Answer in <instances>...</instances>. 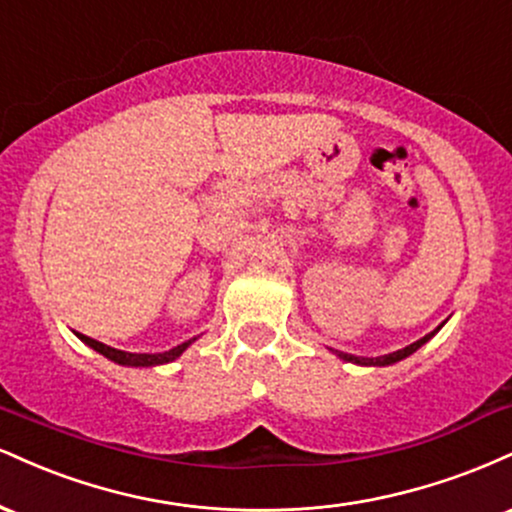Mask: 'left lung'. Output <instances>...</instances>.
Masks as SVG:
<instances>
[{
	"mask_svg": "<svg viewBox=\"0 0 512 512\" xmlns=\"http://www.w3.org/2000/svg\"><path fill=\"white\" fill-rule=\"evenodd\" d=\"M433 334H436V332L426 334V337H421L419 342H414V344L404 346V349H399V351H392V354H385V356H375V358H368V356H354V354H344V351H337V356H339V358H344V361L358 363V366H390V363H397V361H402V358H407L409 354H414V351L419 349V346H424V344L428 342V339L433 337Z\"/></svg>",
	"mask_w": 512,
	"mask_h": 512,
	"instance_id": "8db88e82",
	"label": "left lung"
}]
</instances>
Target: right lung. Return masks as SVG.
Wrapping results in <instances>:
<instances>
[{
	"mask_svg": "<svg viewBox=\"0 0 512 512\" xmlns=\"http://www.w3.org/2000/svg\"><path fill=\"white\" fill-rule=\"evenodd\" d=\"M79 337H81V342H86L91 349H96L98 354H103L105 358H110V361H115V363H122V366H161V363H168V361H173V358H178L182 351L192 344V339H190V342H182L178 346H173V349L163 351V354H127V351L113 349V346L96 342V339L84 337V334H79Z\"/></svg>",
	"mask_w": 512,
	"mask_h": 512,
	"instance_id": "right-lung-1",
	"label": "right lung"
}]
</instances>
